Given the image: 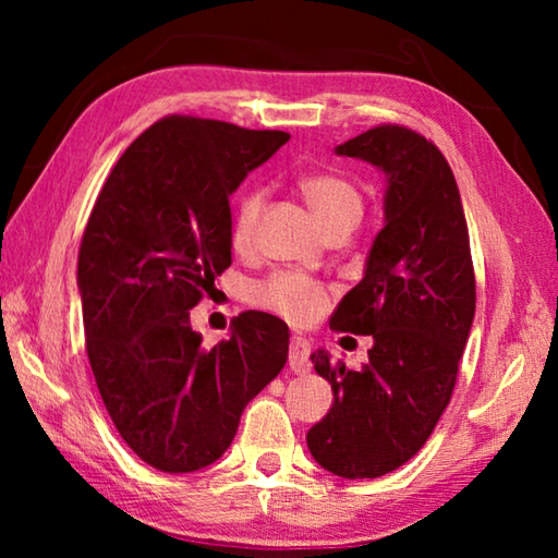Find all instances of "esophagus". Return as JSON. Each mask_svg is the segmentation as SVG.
<instances>
[{
    "label": "esophagus",
    "instance_id": "34e87169",
    "mask_svg": "<svg viewBox=\"0 0 558 558\" xmlns=\"http://www.w3.org/2000/svg\"><path fill=\"white\" fill-rule=\"evenodd\" d=\"M288 364L295 374H307L310 372V342L305 337H292L290 339Z\"/></svg>",
    "mask_w": 558,
    "mask_h": 558
}]
</instances>
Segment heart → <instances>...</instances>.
<instances>
[{"instance_id": "heart-1", "label": "heart", "mask_w": 558, "mask_h": 558, "mask_svg": "<svg viewBox=\"0 0 558 558\" xmlns=\"http://www.w3.org/2000/svg\"><path fill=\"white\" fill-rule=\"evenodd\" d=\"M298 189L327 233L342 229L352 231L362 219L364 194L352 179L337 172H313L300 177ZM263 202H266V192L260 186H248L241 192L231 226L235 248H248L253 243ZM251 300L292 325H307L323 315L327 290L315 280L298 276V272H276V276L253 286Z\"/></svg>"}]
</instances>
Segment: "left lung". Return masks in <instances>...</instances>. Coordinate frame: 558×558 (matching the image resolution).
I'll return each instance as SVG.
<instances>
[{
    "label": "left lung",
    "mask_w": 558,
    "mask_h": 558,
    "mask_svg": "<svg viewBox=\"0 0 558 558\" xmlns=\"http://www.w3.org/2000/svg\"><path fill=\"white\" fill-rule=\"evenodd\" d=\"M335 153L386 174L384 229L364 278L329 319L339 332L372 335L374 344L359 372L325 349L310 356L335 401L307 430V448L325 470L364 480L409 462L450 403L475 317V270L456 177L430 140L379 125Z\"/></svg>",
    "instance_id": "left-lung-1"
}]
</instances>
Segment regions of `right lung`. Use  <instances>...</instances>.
Returning a JSON list of instances; mask_svg holds the SVG:
<instances>
[{
    "label": "right lung",
    "mask_w": 558,
    "mask_h": 558,
    "mask_svg": "<svg viewBox=\"0 0 558 558\" xmlns=\"http://www.w3.org/2000/svg\"><path fill=\"white\" fill-rule=\"evenodd\" d=\"M290 140L169 116L112 167L78 251L86 349L120 438L162 472L219 460L253 396L288 362L282 319L248 310L202 347L189 310L231 266L229 196Z\"/></svg>",
    "instance_id": "obj_1"
}]
</instances>
